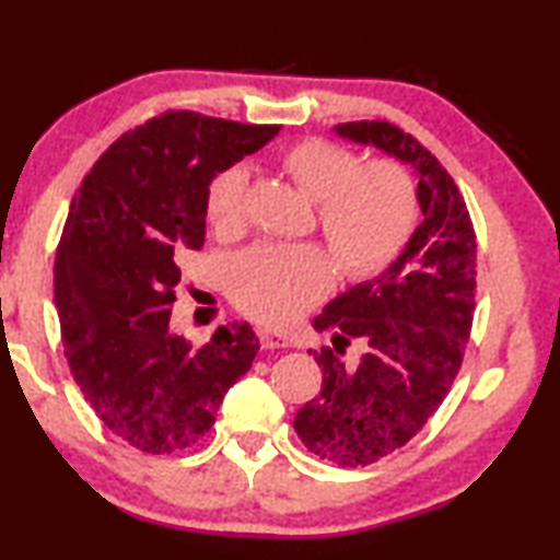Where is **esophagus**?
I'll use <instances>...</instances> for the list:
<instances>
[{
    "label": "esophagus",
    "mask_w": 560,
    "mask_h": 560,
    "mask_svg": "<svg viewBox=\"0 0 560 560\" xmlns=\"http://www.w3.org/2000/svg\"><path fill=\"white\" fill-rule=\"evenodd\" d=\"M258 340H261L264 350H283L289 348V340L273 329H258Z\"/></svg>",
    "instance_id": "34e87169"
}]
</instances>
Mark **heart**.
Here are the masks:
<instances>
[{"mask_svg": "<svg viewBox=\"0 0 560 560\" xmlns=\"http://www.w3.org/2000/svg\"><path fill=\"white\" fill-rule=\"evenodd\" d=\"M299 190L317 200L319 231L345 277L368 279L383 271L411 238L416 190L393 162H368L350 149L310 139L281 156ZM246 170L228 167L208 187V220L220 235L246 225ZM332 258L314 243L256 246L231 269V296L264 325H289L332 287Z\"/></svg>", "mask_w": 560, "mask_h": 560, "instance_id": "b5f03b06", "label": "heart"}]
</instances>
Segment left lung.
Here are the masks:
<instances>
[{
  "label": "left lung",
  "instance_id": "left-lung-1",
  "mask_svg": "<svg viewBox=\"0 0 560 560\" xmlns=\"http://www.w3.org/2000/svg\"><path fill=\"white\" fill-rule=\"evenodd\" d=\"M337 137L375 147L413 170L423 220L375 279L335 296L314 329L332 348L314 352L322 390L296 411L294 431L319 459L365 467L411 441L446 398L475 312L477 241L459 187L411 133L388 121L337 124ZM363 342L352 369L336 358Z\"/></svg>",
  "mask_w": 560,
  "mask_h": 560
}]
</instances>
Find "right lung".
Segmentation results:
<instances>
[{"label": "right lung", "instance_id": "obj_1", "mask_svg": "<svg viewBox=\"0 0 560 560\" xmlns=\"http://www.w3.org/2000/svg\"><path fill=\"white\" fill-rule=\"evenodd\" d=\"M279 129L167 112L116 139L70 202L55 256L66 358L98 419L139 452L198 444L256 358L246 322L192 345L170 319L177 256L205 243L210 183Z\"/></svg>", "mask_w": 560, "mask_h": 560}]
</instances>
